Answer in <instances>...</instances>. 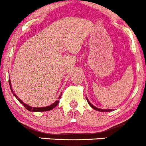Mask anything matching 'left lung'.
<instances>
[{
    "label": "left lung",
    "mask_w": 146,
    "mask_h": 146,
    "mask_svg": "<svg viewBox=\"0 0 146 146\" xmlns=\"http://www.w3.org/2000/svg\"><path fill=\"white\" fill-rule=\"evenodd\" d=\"M86 98L87 102H88V104H89V105L90 106H91L92 108H93V109H95V110H98V111H100V112H110V111H113V109H101V108H97V107H95V106H93V104H92L91 103H90V102L89 101H88V98H87L86 97Z\"/></svg>",
    "instance_id": "8db88e82"
}]
</instances>
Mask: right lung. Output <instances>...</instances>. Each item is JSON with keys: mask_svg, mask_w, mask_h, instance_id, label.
Instances as JSON below:
<instances>
[{"mask_svg": "<svg viewBox=\"0 0 146 146\" xmlns=\"http://www.w3.org/2000/svg\"><path fill=\"white\" fill-rule=\"evenodd\" d=\"M9 86H10V88H11V92H12L13 95H14V96H15V98H16L18 101L20 102V103H21L22 104L25 106V108H26V109H27L29 111H32V112H44V111H48V110H51L52 109H53V108H55V107L58 104V103H59V100L61 98V94L60 95L59 98H58V100H57L54 102L53 104H52L50 106H45V107H40V108H36V107H31L30 106L24 103L23 101H22L21 100H20L19 98H18V96L16 95L15 93H14V91H13V89H12V87H11V80H10V79H9Z\"/></svg>", "mask_w": 146, "mask_h": 146, "instance_id": "add662e5", "label": "right lung"}]
</instances>
